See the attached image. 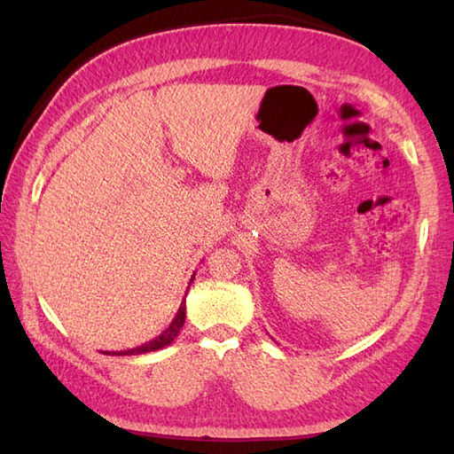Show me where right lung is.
Here are the masks:
<instances>
[{
	"label": "right lung",
	"mask_w": 454,
	"mask_h": 454,
	"mask_svg": "<svg viewBox=\"0 0 454 454\" xmlns=\"http://www.w3.org/2000/svg\"><path fill=\"white\" fill-rule=\"evenodd\" d=\"M193 278H195V274L193 277H191V282H193ZM191 282H189V286H191ZM189 290V287H187ZM187 295V294H185ZM184 324H185V299L182 301V305H180V309H177V312H176V316H174V320L170 322V325L164 329V332L159 335V337H155L153 340H149V342H145V345H142V347H136V348H130V350H119V352H104V354H115V356H134V354H147V352H155V350H160V348H164V347H168L170 342L177 337V333H180V329L184 327Z\"/></svg>",
	"instance_id": "1"
}]
</instances>
